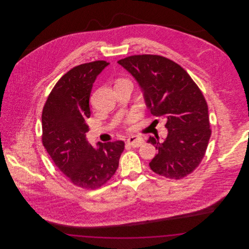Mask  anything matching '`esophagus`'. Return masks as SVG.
<instances>
[{
	"label": "esophagus",
	"instance_id": "1",
	"mask_svg": "<svg viewBox=\"0 0 249 249\" xmlns=\"http://www.w3.org/2000/svg\"><path fill=\"white\" fill-rule=\"evenodd\" d=\"M143 139L140 136H130L127 139V142L132 147H139L143 143Z\"/></svg>",
	"mask_w": 249,
	"mask_h": 249
}]
</instances>
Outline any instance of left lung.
<instances>
[{"label":"left lung","mask_w":249,"mask_h":249,"mask_svg":"<svg viewBox=\"0 0 249 249\" xmlns=\"http://www.w3.org/2000/svg\"><path fill=\"white\" fill-rule=\"evenodd\" d=\"M118 63L139 84L151 114L166 119L164 141L151 136L147 140L158 149L151 170L165 178L187 177L200 164L211 136L200 89L179 64L162 56L135 55Z\"/></svg>","instance_id":"obj_1"}]
</instances>
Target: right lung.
Instances as JSON below:
<instances>
[{
  "label": "right lung",
  "instance_id": "add662e5",
  "mask_svg": "<svg viewBox=\"0 0 249 249\" xmlns=\"http://www.w3.org/2000/svg\"><path fill=\"white\" fill-rule=\"evenodd\" d=\"M109 62L97 60L73 67L53 88L42 114L43 144L55 165L79 188L95 190L112 178L124 150L123 141L97 142L86 137L89 97L97 76Z\"/></svg>",
  "mask_w": 249,
  "mask_h": 249
}]
</instances>
